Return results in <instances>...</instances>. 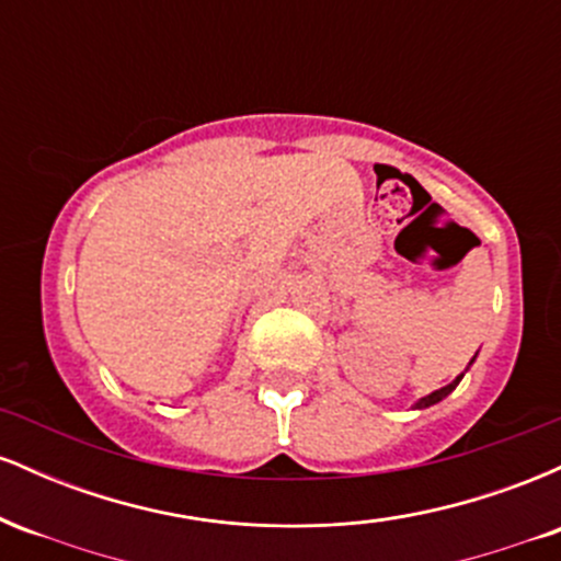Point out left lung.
Here are the masks:
<instances>
[{"label": "left lung", "instance_id": "left-lung-1", "mask_svg": "<svg viewBox=\"0 0 561 561\" xmlns=\"http://www.w3.org/2000/svg\"><path fill=\"white\" fill-rule=\"evenodd\" d=\"M474 358H478V356H474ZM474 358H472V362H474ZM472 362H469V366H472ZM469 366H467V369H469ZM467 369H465V371H467ZM465 371H461V375H459V377H456V379H454V382H448V385H446V388H440V390L430 392V396H424V398H420V401H416V403H414V409H427V405H435V403H440V401H443V398H446V396H450V392H454V390H456V385H459V382H461V377H465Z\"/></svg>", "mask_w": 561, "mask_h": 561}]
</instances>
